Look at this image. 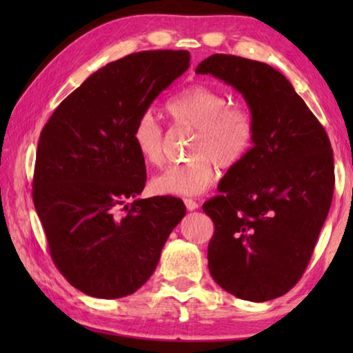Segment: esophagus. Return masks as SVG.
Masks as SVG:
<instances>
[{"label":"esophagus","instance_id":"34e87169","mask_svg":"<svg viewBox=\"0 0 353 353\" xmlns=\"http://www.w3.org/2000/svg\"><path fill=\"white\" fill-rule=\"evenodd\" d=\"M183 202H185V207H187L188 210H196V208L199 207L198 202L193 201V199H183Z\"/></svg>","mask_w":353,"mask_h":353}]
</instances>
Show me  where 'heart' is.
<instances>
[{
	"label": "heart",
	"instance_id": "1",
	"mask_svg": "<svg viewBox=\"0 0 353 353\" xmlns=\"http://www.w3.org/2000/svg\"><path fill=\"white\" fill-rule=\"evenodd\" d=\"M179 126L196 130L190 146L193 159L166 166L151 181L157 194L198 196L210 187L214 163L234 168L246 157L255 140V119L244 105H230V98L205 83H193L166 104ZM130 140L145 162L159 165L163 159L165 134L152 112H143L130 132Z\"/></svg>",
	"mask_w": 353,
	"mask_h": 353
}]
</instances>
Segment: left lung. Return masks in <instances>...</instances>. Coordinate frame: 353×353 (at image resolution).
Instances as JSON below:
<instances>
[{
  "instance_id": "1",
  "label": "left lung",
  "mask_w": 353,
  "mask_h": 353,
  "mask_svg": "<svg viewBox=\"0 0 353 353\" xmlns=\"http://www.w3.org/2000/svg\"><path fill=\"white\" fill-rule=\"evenodd\" d=\"M196 73L240 92L255 119L250 151L225 172L219 194L202 205L214 224L208 270L230 294L271 301L301 280L330 210V140L290 81L270 65L213 54Z\"/></svg>"
}]
</instances>
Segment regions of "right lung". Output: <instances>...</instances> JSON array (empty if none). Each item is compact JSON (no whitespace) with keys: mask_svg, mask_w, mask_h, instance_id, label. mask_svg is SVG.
Here are the masks:
<instances>
[{"mask_svg":"<svg viewBox=\"0 0 353 353\" xmlns=\"http://www.w3.org/2000/svg\"><path fill=\"white\" fill-rule=\"evenodd\" d=\"M188 67V51L118 59L68 94L41 130L32 201L56 268L88 296L118 299L145 285L187 213L172 196L125 201L146 183L130 140L137 118Z\"/></svg>","mask_w":353,"mask_h":353,"instance_id":"1","label":"right lung"}]
</instances>
